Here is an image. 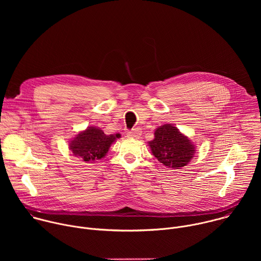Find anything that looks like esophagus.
<instances>
[{"instance_id": "34e87169", "label": "esophagus", "mask_w": 261, "mask_h": 261, "mask_svg": "<svg viewBox=\"0 0 261 261\" xmlns=\"http://www.w3.org/2000/svg\"><path fill=\"white\" fill-rule=\"evenodd\" d=\"M141 134V129L140 128H134V129H131L127 132V136L130 137V138H137L139 137Z\"/></svg>"}]
</instances>
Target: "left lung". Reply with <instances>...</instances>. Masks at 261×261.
Returning a JSON list of instances; mask_svg holds the SVG:
<instances>
[{
    "label": "left lung",
    "instance_id": "8db88e82",
    "mask_svg": "<svg viewBox=\"0 0 261 261\" xmlns=\"http://www.w3.org/2000/svg\"><path fill=\"white\" fill-rule=\"evenodd\" d=\"M148 145L159 162L174 169L187 165L195 152L189 138L170 124L159 127L155 131V138Z\"/></svg>",
    "mask_w": 261,
    "mask_h": 261
}]
</instances>
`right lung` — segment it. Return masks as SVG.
I'll use <instances>...</instances> for the list:
<instances>
[{
  "mask_svg": "<svg viewBox=\"0 0 261 261\" xmlns=\"http://www.w3.org/2000/svg\"><path fill=\"white\" fill-rule=\"evenodd\" d=\"M119 135H106L96 127H89L70 141V150L85 162H92L103 158Z\"/></svg>",
  "mask_w": 261,
  "mask_h": 261,
  "instance_id": "right-lung-1",
  "label": "right lung"
}]
</instances>
